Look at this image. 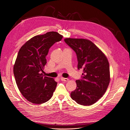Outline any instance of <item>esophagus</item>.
Wrapping results in <instances>:
<instances>
[{
  "instance_id": "obj_1",
  "label": "esophagus",
  "mask_w": 130,
  "mask_h": 130,
  "mask_svg": "<svg viewBox=\"0 0 130 130\" xmlns=\"http://www.w3.org/2000/svg\"><path fill=\"white\" fill-rule=\"evenodd\" d=\"M60 80L61 81H64V82H68L69 80V79L68 78H63V77H61L60 78Z\"/></svg>"
}]
</instances>
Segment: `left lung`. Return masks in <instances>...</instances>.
Listing matches in <instances>:
<instances>
[{"mask_svg":"<svg viewBox=\"0 0 130 130\" xmlns=\"http://www.w3.org/2000/svg\"><path fill=\"white\" fill-rule=\"evenodd\" d=\"M65 42L76 52L78 69H83L82 78L71 97L82 105H91L102 97L110 80V66L106 57L91 41L66 38Z\"/></svg>","mask_w":130,"mask_h":130,"instance_id":"1","label":"left lung"}]
</instances>
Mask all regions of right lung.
<instances>
[{
    "label": "right lung",
    "mask_w": 130,
    "mask_h": 130,
    "mask_svg": "<svg viewBox=\"0 0 130 130\" xmlns=\"http://www.w3.org/2000/svg\"><path fill=\"white\" fill-rule=\"evenodd\" d=\"M62 38L57 32H48L32 38L19 50L13 67L14 76L21 93L32 103L47 102L56 89L57 83L52 78L44 77L41 72L49 49Z\"/></svg>",
    "instance_id": "obj_1"
}]
</instances>
